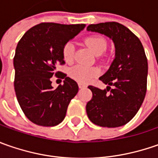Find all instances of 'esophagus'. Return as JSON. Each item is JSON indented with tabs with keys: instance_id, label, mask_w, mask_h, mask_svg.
<instances>
[{
	"instance_id": "1",
	"label": "esophagus",
	"mask_w": 158,
	"mask_h": 158,
	"mask_svg": "<svg viewBox=\"0 0 158 158\" xmlns=\"http://www.w3.org/2000/svg\"><path fill=\"white\" fill-rule=\"evenodd\" d=\"M78 86H79V88L80 89H83L87 87V85H86V84H83V83H81V82H79V83H78Z\"/></svg>"
}]
</instances>
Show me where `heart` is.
Returning a JSON list of instances; mask_svg holds the SVG:
<instances>
[{
    "mask_svg": "<svg viewBox=\"0 0 158 158\" xmlns=\"http://www.w3.org/2000/svg\"><path fill=\"white\" fill-rule=\"evenodd\" d=\"M85 43L97 56H99L106 51V41L102 37H99V36L89 37L85 40ZM75 49H76L75 44L71 41L64 45L62 48V56L66 62L70 63L73 61L74 56H75ZM69 75L73 79H75L77 82H81V83H88L98 75V70L95 68L77 65L70 69Z\"/></svg>",
    "mask_w": 158,
    "mask_h": 158,
    "instance_id": "1",
    "label": "heart"
}]
</instances>
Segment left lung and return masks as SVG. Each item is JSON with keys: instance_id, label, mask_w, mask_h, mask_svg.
<instances>
[{"instance_id": "obj_1", "label": "left lung", "mask_w": 158, "mask_h": 158, "mask_svg": "<svg viewBox=\"0 0 158 158\" xmlns=\"http://www.w3.org/2000/svg\"><path fill=\"white\" fill-rule=\"evenodd\" d=\"M87 31L108 37L115 47L114 60L99 77L106 89L89 86L92 98L86 106L87 115L95 125L121 127L135 117L146 95L148 60L143 46L128 28L116 22L90 24Z\"/></svg>"}]
</instances>
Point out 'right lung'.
Listing matches in <instances>:
<instances>
[{
    "label": "right lung",
    "instance_id": "add662e5",
    "mask_svg": "<svg viewBox=\"0 0 158 158\" xmlns=\"http://www.w3.org/2000/svg\"><path fill=\"white\" fill-rule=\"evenodd\" d=\"M85 24L42 23L22 37L14 57L15 91L25 116L34 124L54 127L65 118L78 84L57 71L64 63L62 48L82 31ZM65 78L63 85L53 90L51 77Z\"/></svg>",
    "mask_w": 158,
    "mask_h": 158
}]
</instances>
